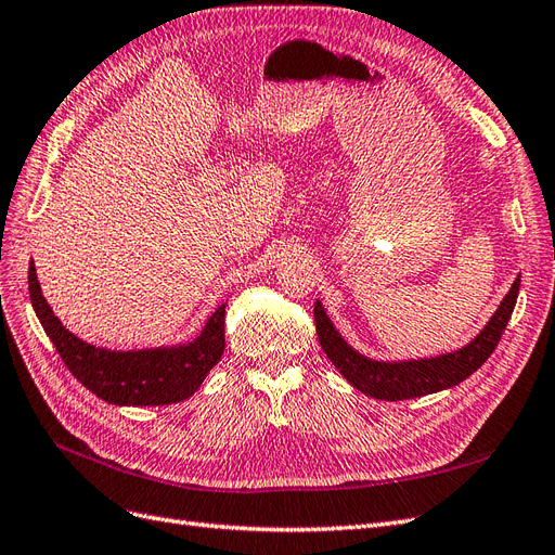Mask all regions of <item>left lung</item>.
<instances>
[{
	"mask_svg": "<svg viewBox=\"0 0 555 555\" xmlns=\"http://www.w3.org/2000/svg\"><path fill=\"white\" fill-rule=\"evenodd\" d=\"M518 287L520 275H516L509 292L500 300V306L491 314L489 322H486L475 338L461 349H453L447 351V354H438L430 359L405 361H377L361 354L359 349H354L345 340V335L333 324L324 304L317 298L314 324L319 345H322L324 354L335 367H338L340 375L365 396L377 400H408L438 393L467 379L493 354L498 340L502 338V331H505L514 312Z\"/></svg>",
	"mask_w": 555,
	"mask_h": 555,
	"instance_id": "left-lung-1",
	"label": "left lung"
}]
</instances>
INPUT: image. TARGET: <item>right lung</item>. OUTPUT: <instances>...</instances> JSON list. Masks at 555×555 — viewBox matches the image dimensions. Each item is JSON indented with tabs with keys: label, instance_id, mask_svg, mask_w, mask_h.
Instances as JSON below:
<instances>
[{
	"label": "right lung",
	"instance_id": "obj_1",
	"mask_svg": "<svg viewBox=\"0 0 555 555\" xmlns=\"http://www.w3.org/2000/svg\"><path fill=\"white\" fill-rule=\"evenodd\" d=\"M29 298L39 322L72 375L117 408L171 405L188 400L224 354V308H217L188 343L108 349L66 328L43 298L35 261H29Z\"/></svg>",
	"mask_w": 555,
	"mask_h": 555
}]
</instances>
